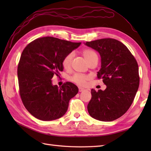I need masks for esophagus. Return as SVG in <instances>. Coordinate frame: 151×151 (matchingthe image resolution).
Returning <instances> with one entry per match:
<instances>
[{
    "mask_svg": "<svg viewBox=\"0 0 151 151\" xmlns=\"http://www.w3.org/2000/svg\"><path fill=\"white\" fill-rule=\"evenodd\" d=\"M78 90H79L80 92H82V91H83L84 90V88H81V87H78Z\"/></svg>",
    "mask_w": 151,
    "mask_h": 151,
    "instance_id": "34e87169",
    "label": "esophagus"
}]
</instances>
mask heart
<instances>
[{
  "label": "heart",
  "instance_id": "1",
  "mask_svg": "<svg viewBox=\"0 0 151 151\" xmlns=\"http://www.w3.org/2000/svg\"><path fill=\"white\" fill-rule=\"evenodd\" d=\"M82 54L85 58L87 62H89L93 58L97 57V55L94 50L90 49H84L82 50ZM73 53H69L63 57L62 61V64L63 67L65 69H68L70 68V64H71V61L73 59ZM90 78V76L86 75H82V74L76 73L73 75L70 78V81L75 83L79 86H84L86 84L88 80Z\"/></svg>",
  "mask_w": 151,
  "mask_h": 151
}]
</instances>
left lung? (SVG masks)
<instances>
[{"label": "left lung", "mask_w": 151, "mask_h": 151, "mask_svg": "<svg viewBox=\"0 0 151 151\" xmlns=\"http://www.w3.org/2000/svg\"><path fill=\"white\" fill-rule=\"evenodd\" d=\"M86 45L100 54L101 68L97 78H102L106 86L104 91L91 89L88 112L95 119L114 121L129 110L138 89L137 61L129 49L117 40L104 38L86 41Z\"/></svg>", "instance_id": "left-lung-1"}]
</instances>
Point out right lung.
Segmentation results:
<instances>
[{
    "label": "right lung",
    "mask_w": 151,
    "mask_h": 151,
    "mask_svg": "<svg viewBox=\"0 0 151 151\" xmlns=\"http://www.w3.org/2000/svg\"><path fill=\"white\" fill-rule=\"evenodd\" d=\"M81 44L44 37L24 49L17 68L19 94L24 107L34 117L52 121L66 113L70 99L78 93V87L67 82L58 88L52 85L51 79L63 71V57Z\"/></svg>",
    "instance_id": "1"
}]
</instances>
